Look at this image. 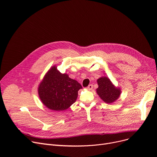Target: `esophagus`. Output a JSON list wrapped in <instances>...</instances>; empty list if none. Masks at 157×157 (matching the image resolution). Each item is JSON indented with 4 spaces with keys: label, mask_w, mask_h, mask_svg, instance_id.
Instances as JSON below:
<instances>
[{
    "label": "esophagus",
    "mask_w": 157,
    "mask_h": 157,
    "mask_svg": "<svg viewBox=\"0 0 157 157\" xmlns=\"http://www.w3.org/2000/svg\"><path fill=\"white\" fill-rule=\"evenodd\" d=\"M92 88H93V85H89L87 87V89L88 90H92Z\"/></svg>",
    "instance_id": "obj_1"
}]
</instances>
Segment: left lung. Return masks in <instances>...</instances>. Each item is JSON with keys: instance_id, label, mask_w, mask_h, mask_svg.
I'll return each mask as SVG.
<instances>
[{"instance_id": "obj_1", "label": "left lung", "mask_w": 157, "mask_h": 157, "mask_svg": "<svg viewBox=\"0 0 157 157\" xmlns=\"http://www.w3.org/2000/svg\"><path fill=\"white\" fill-rule=\"evenodd\" d=\"M97 81L98 85L97 94L104 102L111 104L120 97L121 93L120 88L115 86L108 77L102 76Z\"/></svg>"}]
</instances>
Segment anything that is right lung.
Returning a JSON list of instances; mask_svg holds the SVG:
<instances>
[{"label": "right lung", "mask_w": 157, "mask_h": 157, "mask_svg": "<svg viewBox=\"0 0 157 157\" xmlns=\"http://www.w3.org/2000/svg\"><path fill=\"white\" fill-rule=\"evenodd\" d=\"M78 82L62 74L53 65L46 73L38 86V95L42 103L48 109L62 111L67 109L76 102L78 92L81 89Z\"/></svg>", "instance_id": "add662e5"}]
</instances>
